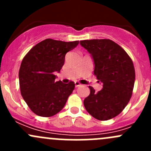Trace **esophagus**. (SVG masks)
I'll list each match as a JSON object with an SVG mask.
<instances>
[{
    "instance_id": "esophagus-1",
    "label": "esophagus",
    "mask_w": 151,
    "mask_h": 151,
    "mask_svg": "<svg viewBox=\"0 0 151 151\" xmlns=\"http://www.w3.org/2000/svg\"><path fill=\"white\" fill-rule=\"evenodd\" d=\"M74 83H75V87H77H77H79V86H80V85H81V84H80V83H79V82H77V81H76Z\"/></svg>"
}]
</instances>
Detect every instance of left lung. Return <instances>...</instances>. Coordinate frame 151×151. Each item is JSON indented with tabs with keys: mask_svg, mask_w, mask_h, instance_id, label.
<instances>
[{
	"mask_svg": "<svg viewBox=\"0 0 151 151\" xmlns=\"http://www.w3.org/2000/svg\"><path fill=\"white\" fill-rule=\"evenodd\" d=\"M91 54L95 68L94 74L103 88L91 93L84 100L88 113L99 121H107L119 115L132 96L135 81L133 61L126 51L110 39L80 41Z\"/></svg>",
	"mask_w": 151,
	"mask_h": 151,
	"instance_id": "8db88e82",
	"label": "left lung"
}]
</instances>
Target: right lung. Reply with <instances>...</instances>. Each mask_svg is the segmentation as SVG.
<instances>
[{"mask_svg": "<svg viewBox=\"0 0 151 151\" xmlns=\"http://www.w3.org/2000/svg\"><path fill=\"white\" fill-rule=\"evenodd\" d=\"M79 41L62 42L47 39L25 55L19 71L20 93L30 110L41 117L60 112L75 87L74 82H56L55 71H60L65 55L78 45Z\"/></svg>", "mask_w": 151, "mask_h": 151, "instance_id": "add662e5", "label": "right lung"}]
</instances>
